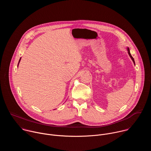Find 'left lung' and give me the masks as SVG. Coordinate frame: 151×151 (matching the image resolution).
<instances>
[{
	"mask_svg": "<svg viewBox=\"0 0 151 151\" xmlns=\"http://www.w3.org/2000/svg\"><path fill=\"white\" fill-rule=\"evenodd\" d=\"M127 51H128V54H129V55H130V57H131V58L132 59V60H133V63H134V64H135V62H134V58H133V57L132 56V55H131V54H130V50H129V48H127Z\"/></svg>",
	"mask_w": 151,
	"mask_h": 151,
	"instance_id": "obj_1",
	"label": "left lung"
}]
</instances>
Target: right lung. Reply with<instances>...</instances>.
Instances as JSON below:
<instances>
[{
  "label": "right lung",
  "instance_id": "right-lung-1",
  "mask_svg": "<svg viewBox=\"0 0 151 151\" xmlns=\"http://www.w3.org/2000/svg\"><path fill=\"white\" fill-rule=\"evenodd\" d=\"M20 60H21V58H20V59H19V62H18V63H19V61H20Z\"/></svg>",
  "mask_w": 151,
  "mask_h": 151
}]
</instances>
